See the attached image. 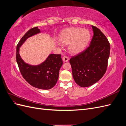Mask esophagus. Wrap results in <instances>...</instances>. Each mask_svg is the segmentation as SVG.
<instances>
[{
  "mask_svg": "<svg viewBox=\"0 0 126 126\" xmlns=\"http://www.w3.org/2000/svg\"><path fill=\"white\" fill-rule=\"evenodd\" d=\"M62 60H63L64 62H68V61H69V57L65 55V56H64L62 57Z\"/></svg>",
  "mask_w": 126,
  "mask_h": 126,
  "instance_id": "esophagus-1",
  "label": "esophagus"
}]
</instances>
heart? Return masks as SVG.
<instances>
[{
    "label": "heart",
    "mask_w": 126,
    "mask_h": 126,
    "mask_svg": "<svg viewBox=\"0 0 126 126\" xmlns=\"http://www.w3.org/2000/svg\"><path fill=\"white\" fill-rule=\"evenodd\" d=\"M90 37L89 31L86 29L70 28L61 32L58 40L61 43L68 45L70 53L77 54L86 47Z\"/></svg>",
    "instance_id": "b5f03b06"
}]
</instances>
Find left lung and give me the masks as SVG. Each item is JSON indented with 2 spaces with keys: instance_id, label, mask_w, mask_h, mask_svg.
I'll return each mask as SVG.
<instances>
[{
  "instance_id": "left-lung-1",
  "label": "left lung",
  "mask_w": 126,
  "mask_h": 126,
  "mask_svg": "<svg viewBox=\"0 0 126 126\" xmlns=\"http://www.w3.org/2000/svg\"><path fill=\"white\" fill-rule=\"evenodd\" d=\"M93 36L90 46L70 60L75 82L82 87H89L103 77L107 68L110 45L106 37L92 25Z\"/></svg>"
}]
</instances>
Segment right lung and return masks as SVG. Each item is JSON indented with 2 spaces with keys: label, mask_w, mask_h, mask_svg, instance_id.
Returning a JSON list of instances; mask_svg holds the SVG:
<instances>
[{
  "label": "right lung",
  "mask_w": 126,
  "mask_h": 126,
  "mask_svg": "<svg viewBox=\"0 0 126 126\" xmlns=\"http://www.w3.org/2000/svg\"><path fill=\"white\" fill-rule=\"evenodd\" d=\"M37 27L29 30L20 40L16 47V60L23 78L36 88L49 90L56 85L63 61L60 54H50L43 62L37 65L26 63L19 54V48L28 38L40 33Z\"/></svg>",
  "instance_id": "right-lung-1"
}]
</instances>
